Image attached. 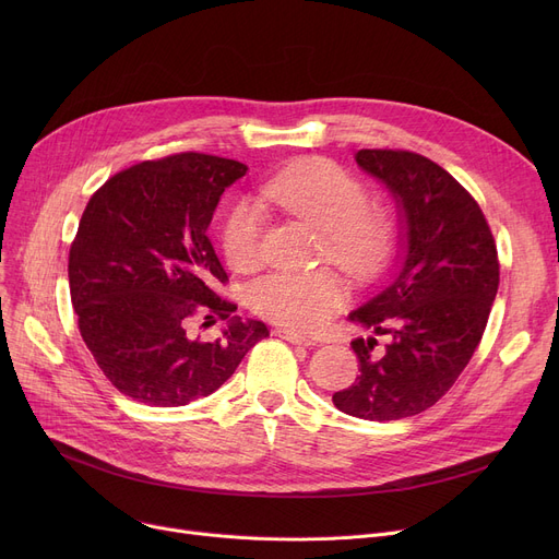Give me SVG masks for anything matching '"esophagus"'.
<instances>
[{
	"label": "esophagus",
	"mask_w": 559,
	"mask_h": 559,
	"mask_svg": "<svg viewBox=\"0 0 559 559\" xmlns=\"http://www.w3.org/2000/svg\"><path fill=\"white\" fill-rule=\"evenodd\" d=\"M276 335L287 340V342H292V344H304V346H312L314 344L312 337H308L304 333H297V331H292V329H276Z\"/></svg>",
	"instance_id": "obj_1"
}]
</instances>
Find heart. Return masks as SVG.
<instances>
[{
	"instance_id": "b5f03b06",
	"label": "heart",
	"mask_w": 559,
	"mask_h": 559,
	"mask_svg": "<svg viewBox=\"0 0 559 559\" xmlns=\"http://www.w3.org/2000/svg\"><path fill=\"white\" fill-rule=\"evenodd\" d=\"M262 197L321 230L326 255L358 278L371 276L390 251L388 213L362 201V186L340 165L306 158L278 171L262 186ZM224 255L233 270L251 272L262 258V213L251 201H238L222 228ZM348 289L331 270L274 272L251 292V308L297 331H317L344 308Z\"/></svg>"
}]
</instances>
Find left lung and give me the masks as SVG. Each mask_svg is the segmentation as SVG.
Wrapping results in <instances>:
<instances>
[{"label": "left lung", "instance_id": "obj_1", "mask_svg": "<svg viewBox=\"0 0 559 559\" xmlns=\"http://www.w3.org/2000/svg\"><path fill=\"white\" fill-rule=\"evenodd\" d=\"M356 163L396 201L401 255L392 281L348 314L390 344L350 342L360 376L333 403L358 419L396 421L435 405L472 360L498 292V258L480 205L447 169L392 150H360Z\"/></svg>", "mask_w": 559, "mask_h": 559}]
</instances>
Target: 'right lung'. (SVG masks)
<instances>
[{"label": "right lung", "instance_id": "obj_1", "mask_svg": "<svg viewBox=\"0 0 559 559\" xmlns=\"http://www.w3.org/2000/svg\"><path fill=\"white\" fill-rule=\"evenodd\" d=\"M247 169L176 154L115 174L87 201L70 249V295L85 346L124 396L188 405L219 390L270 335L217 297L226 272L205 233L224 190ZM213 313L227 319L223 335L190 338L189 321Z\"/></svg>", "mask_w": 559, "mask_h": 559}]
</instances>
